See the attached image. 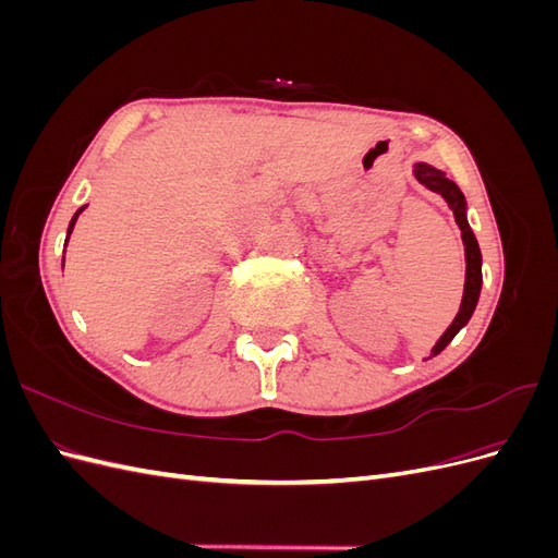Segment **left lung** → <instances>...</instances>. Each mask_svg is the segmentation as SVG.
<instances>
[{
	"mask_svg": "<svg viewBox=\"0 0 558 558\" xmlns=\"http://www.w3.org/2000/svg\"><path fill=\"white\" fill-rule=\"evenodd\" d=\"M414 177L421 183H424L428 191L440 193L447 199L449 209L453 211L456 223H459V228H461V238H463V244H465V263L468 265H465V293H463V302H461L459 314H456V318L451 320V326L447 328V332L433 347V356H437V353H440L453 340L456 332H459L468 324L472 312H475V307H477L480 291H482V253H480V244L475 240V234H472V230L468 226L465 197H463L459 185H456L453 181H449L445 177V172L435 170V167H430L426 162H418L414 167Z\"/></svg>",
	"mask_w": 558,
	"mask_h": 558,
	"instance_id": "left-lung-1",
	"label": "left lung"
}]
</instances>
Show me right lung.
<instances>
[{"instance_id": "obj_1", "label": "right lung", "mask_w": 558, "mask_h": 558, "mask_svg": "<svg viewBox=\"0 0 558 558\" xmlns=\"http://www.w3.org/2000/svg\"><path fill=\"white\" fill-rule=\"evenodd\" d=\"M83 209H86V207H81L76 214H74V218H72V223H70V230H66V240H70V234H72V230H74V223H76V218H78V214L83 211ZM64 263V260H62Z\"/></svg>"}]
</instances>
